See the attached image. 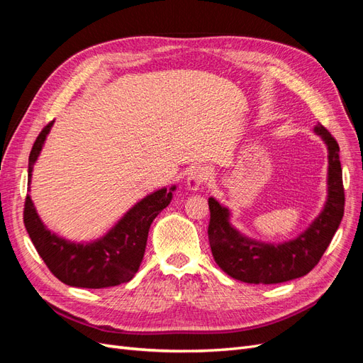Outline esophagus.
Here are the masks:
<instances>
[{
	"label": "esophagus",
	"mask_w": 363,
	"mask_h": 363,
	"mask_svg": "<svg viewBox=\"0 0 363 363\" xmlns=\"http://www.w3.org/2000/svg\"><path fill=\"white\" fill-rule=\"evenodd\" d=\"M207 182V169L204 167H194L189 174H188V180H186V184H188V189L195 192L200 188H203V184Z\"/></svg>",
	"instance_id": "esophagus-1"
}]
</instances>
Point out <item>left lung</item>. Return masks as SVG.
<instances>
[{
  "instance_id": "8db88e82",
  "label": "left lung",
  "mask_w": 363,
  "mask_h": 363,
  "mask_svg": "<svg viewBox=\"0 0 363 363\" xmlns=\"http://www.w3.org/2000/svg\"><path fill=\"white\" fill-rule=\"evenodd\" d=\"M313 131L321 136L328 151L327 200L320 215L295 239L281 244L251 239L230 223L232 213L228 207L219 204L213 196L208 199V242L218 267L230 277L255 284H274L298 279L315 268L330 245L344 216L342 168L335 138L321 124Z\"/></svg>"
}]
</instances>
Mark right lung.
<instances>
[{
    "mask_svg": "<svg viewBox=\"0 0 363 363\" xmlns=\"http://www.w3.org/2000/svg\"><path fill=\"white\" fill-rule=\"evenodd\" d=\"M52 124L54 121L40 131L31 148L28 184ZM174 191L175 186H171L144 196L106 235L91 242H72L52 233L42 223L30 195L26 199L24 224L39 256L60 281L87 289L118 286L135 277L144 259L151 223L171 203Z\"/></svg>",
    "mask_w": 363,
    "mask_h": 363,
    "instance_id": "right-lung-1",
    "label": "right lung"
}]
</instances>
